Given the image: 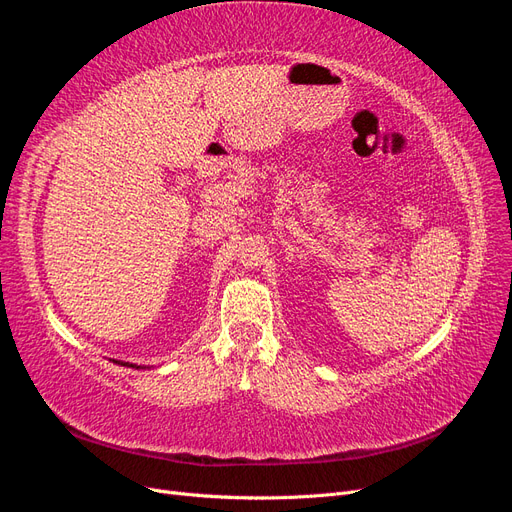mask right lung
Instances as JSON below:
<instances>
[{"label": "right lung", "instance_id": "right-lung-1", "mask_svg": "<svg viewBox=\"0 0 512 512\" xmlns=\"http://www.w3.org/2000/svg\"><path fill=\"white\" fill-rule=\"evenodd\" d=\"M115 363H119V361H115ZM119 365H126V367H136V365H132V363H119ZM136 369H141V367H136Z\"/></svg>", "mask_w": 512, "mask_h": 512}]
</instances>
